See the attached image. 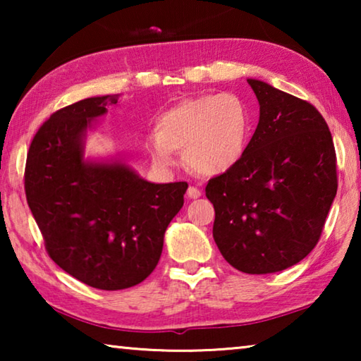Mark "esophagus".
<instances>
[{
  "label": "esophagus",
  "mask_w": 361,
  "mask_h": 361,
  "mask_svg": "<svg viewBox=\"0 0 361 361\" xmlns=\"http://www.w3.org/2000/svg\"><path fill=\"white\" fill-rule=\"evenodd\" d=\"M186 194H188L189 199H197V197H200V195H202V192H200V189L194 188V186H189Z\"/></svg>",
  "instance_id": "34e87169"
}]
</instances>
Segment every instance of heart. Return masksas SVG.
Listing matches in <instances>:
<instances>
[{
    "label": "heart",
    "mask_w": 361,
    "mask_h": 361,
    "mask_svg": "<svg viewBox=\"0 0 361 361\" xmlns=\"http://www.w3.org/2000/svg\"><path fill=\"white\" fill-rule=\"evenodd\" d=\"M250 137L252 114L239 95L205 94L164 113L146 148L157 166H172L173 151H183V161L192 172L215 176L242 161Z\"/></svg>",
    "instance_id": "b5f03b06"
}]
</instances>
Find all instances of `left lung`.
<instances>
[{"mask_svg":"<svg viewBox=\"0 0 361 361\" xmlns=\"http://www.w3.org/2000/svg\"><path fill=\"white\" fill-rule=\"evenodd\" d=\"M259 122L237 166L209 181L213 239L245 274H272L312 252L338 191L333 137L310 103L248 79Z\"/></svg>","mask_w":361,"mask_h":361,"instance_id":"obj_1","label":"left lung"}]
</instances>
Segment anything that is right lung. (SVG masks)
Masks as SVG:
<instances>
[{
    "instance_id": "right-lung-1",
    "label": "right lung",
    "mask_w": 361,
    "mask_h": 361,
    "mask_svg": "<svg viewBox=\"0 0 361 361\" xmlns=\"http://www.w3.org/2000/svg\"><path fill=\"white\" fill-rule=\"evenodd\" d=\"M118 95L90 97L54 113L36 132L25 194L49 256L79 282L130 288L157 266L164 234L185 202L186 181L151 183L121 157L85 159L94 121Z\"/></svg>"
}]
</instances>
